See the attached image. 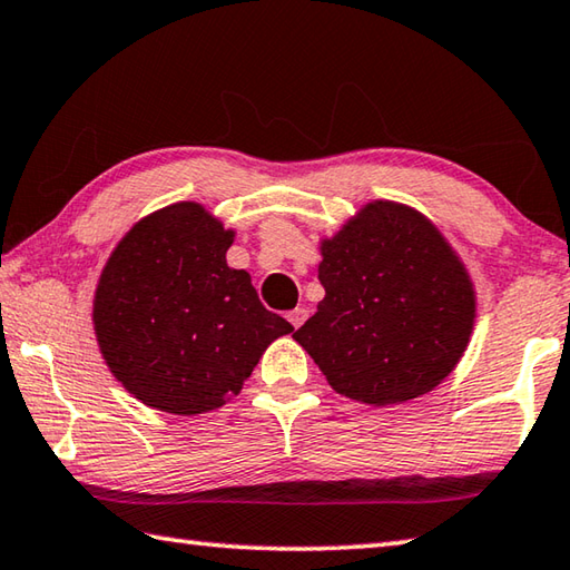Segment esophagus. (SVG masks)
I'll use <instances>...</instances> for the list:
<instances>
[{
    "mask_svg": "<svg viewBox=\"0 0 570 570\" xmlns=\"http://www.w3.org/2000/svg\"><path fill=\"white\" fill-rule=\"evenodd\" d=\"M287 320H289V325H293L295 330H297V327H303V322L307 320V309H305V307H295V309H289V313H287Z\"/></svg>",
    "mask_w": 570,
    "mask_h": 570,
    "instance_id": "1",
    "label": "esophagus"
}]
</instances>
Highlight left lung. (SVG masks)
<instances>
[{"instance_id":"left-lung-1","label":"left lung","mask_w":570,"mask_h":570,"mask_svg":"<svg viewBox=\"0 0 570 570\" xmlns=\"http://www.w3.org/2000/svg\"><path fill=\"white\" fill-rule=\"evenodd\" d=\"M325 299L295 332L332 390L364 404L414 400L456 367L474 327V289L424 216L370 203L322 243Z\"/></svg>"}]
</instances>
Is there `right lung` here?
I'll use <instances>...</instances> for the list:
<instances>
[{
    "instance_id": "obj_1",
    "label": "right lung",
    "mask_w": 570,
    "mask_h": 570,
    "mask_svg": "<svg viewBox=\"0 0 570 570\" xmlns=\"http://www.w3.org/2000/svg\"><path fill=\"white\" fill-rule=\"evenodd\" d=\"M233 230L198 203L144 218L118 243L94 299L114 377L136 400L190 416L240 392L273 340L293 332L265 309L245 271L225 263Z\"/></svg>"
}]
</instances>
